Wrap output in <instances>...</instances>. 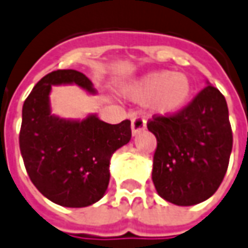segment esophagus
Here are the masks:
<instances>
[{
  "instance_id": "esophagus-1",
  "label": "esophagus",
  "mask_w": 248,
  "mask_h": 248,
  "mask_svg": "<svg viewBox=\"0 0 248 248\" xmlns=\"http://www.w3.org/2000/svg\"><path fill=\"white\" fill-rule=\"evenodd\" d=\"M146 126V121L142 117H134L131 119V131L133 134H137L138 131L144 130Z\"/></svg>"
}]
</instances>
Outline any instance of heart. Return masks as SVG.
I'll use <instances>...</instances> for the list:
<instances>
[{
	"instance_id": "b5f03b06",
	"label": "heart",
	"mask_w": 248,
	"mask_h": 248,
	"mask_svg": "<svg viewBox=\"0 0 248 248\" xmlns=\"http://www.w3.org/2000/svg\"><path fill=\"white\" fill-rule=\"evenodd\" d=\"M137 102L152 100L153 108L163 115H172L182 110L191 97L193 82L185 73L159 70L148 73L134 82L129 89Z\"/></svg>"
}]
</instances>
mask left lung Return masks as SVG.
Returning a JSON list of instances; mask_svg holds the SVG:
<instances>
[{
	"mask_svg": "<svg viewBox=\"0 0 248 248\" xmlns=\"http://www.w3.org/2000/svg\"><path fill=\"white\" fill-rule=\"evenodd\" d=\"M148 130L157 140L152 181L160 197L178 206L208 200L223 182L232 151L228 106L206 85L172 115H155Z\"/></svg>",
	"mask_w": 248,
	"mask_h": 248,
	"instance_id": "obj_1",
	"label": "left lung"
}]
</instances>
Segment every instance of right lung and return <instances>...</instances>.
<instances>
[{
    "label": "right lung",
    "instance_id": "right-lung-1",
    "mask_svg": "<svg viewBox=\"0 0 248 248\" xmlns=\"http://www.w3.org/2000/svg\"><path fill=\"white\" fill-rule=\"evenodd\" d=\"M72 82L93 92L88 77L73 69L51 72L33 87L23 104L18 144L27 173L42 194L61 206L84 208L106 193L111 156L130 141L131 127L129 119L110 124L95 115L81 122L51 115V85Z\"/></svg>",
    "mask_w": 248,
    "mask_h": 248
}]
</instances>
